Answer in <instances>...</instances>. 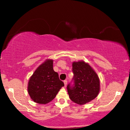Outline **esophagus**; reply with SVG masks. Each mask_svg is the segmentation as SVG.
Listing matches in <instances>:
<instances>
[{"mask_svg":"<svg viewBox=\"0 0 130 130\" xmlns=\"http://www.w3.org/2000/svg\"><path fill=\"white\" fill-rule=\"evenodd\" d=\"M64 86H66L67 85V81L66 80H64Z\"/></svg>","mask_w":130,"mask_h":130,"instance_id":"obj_1","label":"esophagus"}]
</instances>
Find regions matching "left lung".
Wrapping results in <instances>:
<instances>
[{"mask_svg":"<svg viewBox=\"0 0 130 130\" xmlns=\"http://www.w3.org/2000/svg\"><path fill=\"white\" fill-rule=\"evenodd\" d=\"M74 85H67L70 99L79 105H84L97 97L100 91V80L96 73L83 60L72 63Z\"/></svg>","mask_w":130,"mask_h":130,"instance_id":"obj_1","label":"left lung"}]
</instances>
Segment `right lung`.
I'll return each mask as SVG.
<instances>
[{
  "label": "right lung",
  "mask_w": 130,
  "mask_h": 130,
  "mask_svg": "<svg viewBox=\"0 0 130 130\" xmlns=\"http://www.w3.org/2000/svg\"><path fill=\"white\" fill-rule=\"evenodd\" d=\"M64 86L58 73L53 70V60L47 59L37 67L30 77L28 92L34 102L47 104L55 98Z\"/></svg>",
  "instance_id": "obj_1"
}]
</instances>
